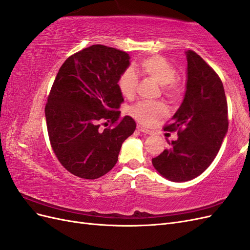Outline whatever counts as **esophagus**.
Returning a JSON list of instances; mask_svg holds the SVG:
<instances>
[{
    "instance_id": "1",
    "label": "esophagus",
    "mask_w": 250,
    "mask_h": 250,
    "mask_svg": "<svg viewBox=\"0 0 250 250\" xmlns=\"http://www.w3.org/2000/svg\"><path fill=\"white\" fill-rule=\"evenodd\" d=\"M138 130L139 131H141V132H144V133H147V134H151L152 132H151L149 129H147L146 127H144V126H142V125H138Z\"/></svg>"
}]
</instances>
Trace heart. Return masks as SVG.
<instances>
[{"mask_svg": "<svg viewBox=\"0 0 250 250\" xmlns=\"http://www.w3.org/2000/svg\"><path fill=\"white\" fill-rule=\"evenodd\" d=\"M140 71L157 82L163 87V93L174 99L179 95V87L175 83L177 76L176 70L162 56H151L145 58L139 64ZM138 78L134 71L131 69L125 70L120 75L118 86L121 94L126 98H131L137 86ZM130 115L143 124H150L157 118L164 116L167 112L163 103L139 102L129 109Z\"/></svg>", "mask_w": 250, "mask_h": 250, "instance_id": "1", "label": "heart"}]
</instances>
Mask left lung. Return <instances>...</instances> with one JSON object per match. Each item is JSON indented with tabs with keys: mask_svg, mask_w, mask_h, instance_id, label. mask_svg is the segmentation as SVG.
Here are the masks:
<instances>
[{
	"mask_svg": "<svg viewBox=\"0 0 250 250\" xmlns=\"http://www.w3.org/2000/svg\"><path fill=\"white\" fill-rule=\"evenodd\" d=\"M187 83L183 103L166 130L178 131V139L152 158L155 170L166 179L183 183L199 176L213 163L229 129L228 102L221 79L196 54L186 52Z\"/></svg>",
	"mask_w": 250,
	"mask_h": 250,
	"instance_id": "8db88e82",
	"label": "left lung"
}]
</instances>
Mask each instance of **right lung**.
I'll list each match as a JSON object with an SVG mask.
<instances>
[{
	"label": "right lung",
	"mask_w": 250,
	"mask_h": 250,
	"mask_svg": "<svg viewBox=\"0 0 250 250\" xmlns=\"http://www.w3.org/2000/svg\"><path fill=\"white\" fill-rule=\"evenodd\" d=\"M129 59L126 52L93 44L67 58L53 83L44 108L51 146L60 164L80 178L109 172L137 127L129 116L119 121L117 110L124 101L118 80ZM104 120L116 126L101 131Z\"/></svg>",
	"instance_id": "obj_1"
}]
</instances>
